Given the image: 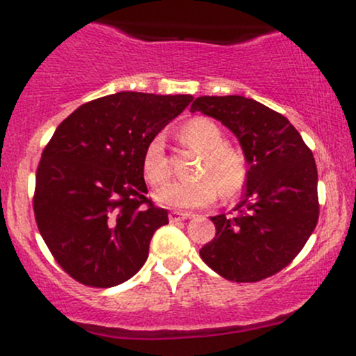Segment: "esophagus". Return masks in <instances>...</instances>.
Masks as SVG:
<instances>
[{
	"instance_id": "1",
	"label": "esophagus",
	"mask_w": 356,
	"mask_h": 356,
	"mask_svg": "<svg viewBox=\"0 0 356 356\" xmlns=\"http://www.w3.org/2000/svg\"><path fill=\"white\" fill-rule=\"evenodd\" d=\"M192 214H189V212H181V211H172L169 212V220L170 222H179V220H186L189 219Z\"/></svg>"
}]
</instances>
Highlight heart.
I'll return each instance as SVG.
<instances>
[{
    "instance_id": "1",
    "label": "heart",
    "mask_w": 356,
    "mask_h": 356,
    "mask_svg": "<svg viewBox=\"0 0 356 356\" xmlns=\"http://www.w3.org/2000/svg\"><path fill=\"white\" fill-rule=\"evenodd\" d=\"M182 142L191 149L202 152L199 179L191 182H167L155 191L154 197L161 206L172 209H199L218 199L236 197L248 181V165L244 155L234 147L226 145L220 127L211 118L195 117L181 130ZM142 174L150 186H159L169 177L164 138H150L142 154Z\"/></svg>"
}]
</instances>
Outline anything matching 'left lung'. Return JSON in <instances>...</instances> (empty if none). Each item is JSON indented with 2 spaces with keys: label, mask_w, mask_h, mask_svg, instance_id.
Returning <instances> with one entry per match:
<instances>
[{
  "label": "left lung",
  "mask_w": 356,
  "mask_h": 356,
  "mask_svg": "<svg viewBox=\"0 0 356 356\" xmlns=\"http://www.w3.org/2000/svg\"><path fill=\"white\" fill-rule=\"evenodd\" d=\"M191 112L218 118L239 138L249 164L234 212L211 218L216 238L199 254L218 275L256 283L288 266L320 216L312 149L281 113L239 95L199 97Z\"/></svg>",
  "instance_id": "1"
}]
</instances>
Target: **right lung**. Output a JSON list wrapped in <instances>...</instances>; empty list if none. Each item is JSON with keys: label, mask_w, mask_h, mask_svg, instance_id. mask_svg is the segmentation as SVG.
I'll return each instance as SVG.
<instances>
[{"label": "right lung", "mask_w": 356, "mask_h": 356, "mask_svg": "<svg viewBox=\"0 0 356 356\" xmlns=\"http://www.w3.org/2000/svg\"><path fill=\"white\" fill-rule=\"evenodd\" d=\"M191 95L120 92L87 102L44 145L33 194L40 234L60 268L110 288L144 266L167 211L147 197L142 154Z\"/></svg>", "instance_id": "right-lung-1"}]
</instances>
